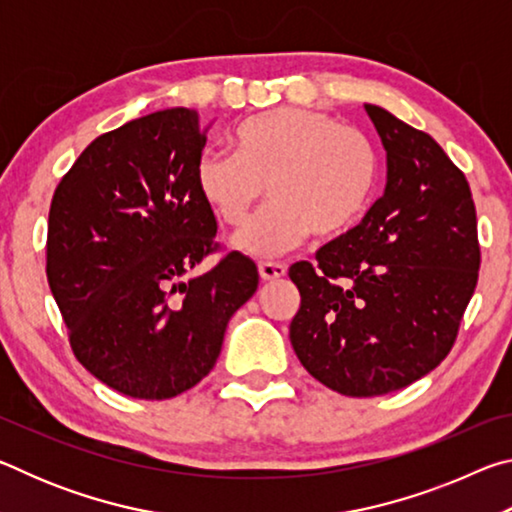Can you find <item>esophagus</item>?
I'll list each match as a JSON object with an SVG mask.
<instances>
[{
	"label": "esophagus",
	"mask_w": 512,
	"mask_h": 512,
	"mask_svg": "<svg viewBox=\"0 0 512 512\" xmlns=\"http://www.w3.org/2000/svg\"><path fill=\"white\" fill-rule=\"evenodd\" d=\"M287 275V266L280 264V262H262L259 264V277H262L264 282H273V280H280V277Z\"/></svg>",
	"instance_id": "34e87169"
}]
</instances>
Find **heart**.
Returning <instances> with one entry per match:
<instances>
[{
  "instance_id": "heart-1",
  "label": "heart",
  "mask_w": 512,
  "mask_h": 512,
  "mask_svg": "<svg viewBox=\"0 0 512 512\" xmlns=\"http://www.w3.org/2000/svg\"><path fill=\"white\" fill-rule=\"evenodd\" d=\"M235 153L205 151L196 189L221 223L241 228L268 189L271 205L235 239L250 255H280L314 232L339 237L368 210L379 153L359 128L320 110L280 108L232 135Z\"/></svg>"
}]
</instances>
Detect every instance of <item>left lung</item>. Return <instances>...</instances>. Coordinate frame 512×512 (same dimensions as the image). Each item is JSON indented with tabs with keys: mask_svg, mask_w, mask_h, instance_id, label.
Masks as SVG:
<instances>
[{
	"mask_svg": "<svg viewBox=\"0 0 512 512\" xmlns=\"http://www.w3.org/2000/svg\"><path fill=\"white\" fill-rule=\"evenodd\" d=\"M388 180L359 225L298 262L289 336L311 377L348 397L386 395L443 361L481 266L463 171L431 135L366 103Z\"/></svg>",
	"mask_w": 512,
	"mask_h": 512,
	"instance_id": "obj_1",
	"label": "left lung"
}]
</instances>
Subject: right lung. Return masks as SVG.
<instances>
[{
	"label": "right lung",
	"mask_w": 512,
	"mask_h": 512,
	"mask_svg": "<svg viewBox=\"0 0 512 512\" xmlns=\"http://www.w3.org/2000/svg\"><path fill=\"white\" fill-rule=\"evenodd\" d=\"M198 112L169 108L103 133L49 207L47 280L85 370L137 400H169L214 368L232 314L257 291L241 253H216V219L196 189Z\"/></svg>",
	"instance_id": "1"
}]
</instances>
